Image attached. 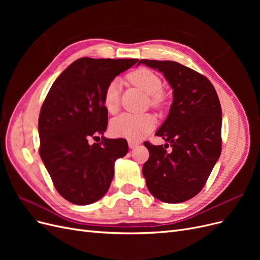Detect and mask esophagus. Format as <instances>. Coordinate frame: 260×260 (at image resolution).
<instances>
[{
  "label": "esophagus",
  "instance_id": "esophagus-1",
  "mask_svg": "<svg viewBox=\"0 0 260 260\" xmlns=\"http://www.w3.org/2000/svg\"><path fill=\"white\" fill-rule=\"evenodd\" d=\"M139 144H140V143L137 142V141H131V140L128 141V145H129L130 148H135V147H137Z\"/></svg>",
  "mask_w": 260,
  "mask_h": 260
}]
</instances>
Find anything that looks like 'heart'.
<instances>
[{"label":"heart","mask_w":260,"mask_h":260,"mask_svg":"<svg viewBox=\"0 0 260 260\" xmlns=\"http://www.w3.org/2000/svg\"><path fill=\"white\" fill-rule=\"evenodd\" d=\"M133 85L145 92L149 96L153 107L159 108L166 103V95L162 91L161 78L153 70L139 67L127 76ZM103 106L109 114H115L119 107L120 83L117 79L109 82L103 92ZM156 125L155 117L151 114L133 115L122 114L111 122V131L114 136L125 138L131 141L140 140Z\"/></svg>","instance_id":"heart-1"}]
</instances>
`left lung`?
<instances>
[{
  "label": "left lung",
  "instance_id": "1",
  "mask_svg": "<svg viewBox=\"0 0 260 260\" xmlns=\"http://www.w3.org/2000/svg\"><path fill=\"white\" fill-rule=\"evenodd\" d=\"M140 64L162 73L174 90L167 119L156 132L167 143L144 142L149 152L142 169L146 186L157 200L182 203L201 192L221 153V106L214 85L195 70L171 60Z\"/></svg>",
  "mask_w": 260,
  "mask_h": 260
}]
</instances>
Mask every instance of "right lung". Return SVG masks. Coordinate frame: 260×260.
<instances>
[{"label":"right lung","mask_w":260,"mask_h":260,"mask_svg":"<svg viewBox=\"0 0 260 260\" xmlns=\"http://www.w3.org/2000/svg\"><path fill=\"white\" fill-rule=\"evenodd\" d=\"M139 59L82 57L52 84L39 115L41 159L56 191L76 205L103 198L114 177V164L128 153L124 139H100L107 128L103 92L116 76Z\"/></svg>","instance_id":"1"}]
</instances>
